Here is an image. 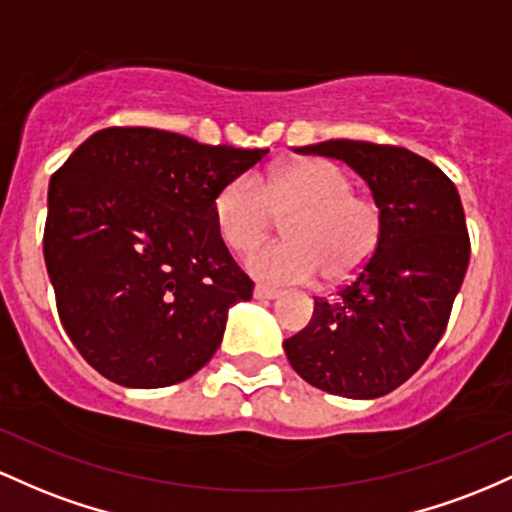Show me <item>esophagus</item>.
I'll return each instance as SVG.
<instances>
[{
	"label": "esophagus",
	"instance_id": "obj_1",
	"mask_svg": "<svg viewBox=\"0 0 512 512\" xmlns=\"http://www.w3.org/2000/svg\"><path fill=\"white\" fill-rule=\"evenodd\" d=\"M280 292L275 290V287H266V285H256L254 287V297L256 300H275Z\"/></svg>",
	"mask_w": 512,
	"mask_h": 512
}]
</instances>
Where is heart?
I'll use <instances>...</instances> for the list:
<instances>
[{"mask_svg": "<svg viewBox=\"0 0 512 512\" xmlns=\"http://www.w3.org/2000/svg\"><path fill=\"white\" fill-rule=\"evenodd\" d=\"M212 215L232 251L246 254L266 239L275 217H285L283 241L246 258V271L271 285H341L365 268L380 244L382 212L336 164L300 159L271 166L256 183L251 176L227 181L215 195Z\"/></svg>", "mask_w": 512, "mask_h": 512, "instance_id": "heart-1", "label": "heart"}]
</instances>
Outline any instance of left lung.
<instances>
[{
  "instance_id": "8db88e82",
  "label": "left lung",
  "mask_w": 512,
  "mask_h": 512,
  "mask_svg": "<svg viewBox=\"0 0 512 512\" xmlns=\"http://www.w3.org/2000/svg\"><path fill=\"white\" fill-rule=\"evenodd\" d=\"M346 162L382 212L375 254L312 321L283 343L292 370L348 399L394 392L438 346L469 266V234L455 183L404 147L326 140L297 147Z\"/></svg>"
}]
</instances>
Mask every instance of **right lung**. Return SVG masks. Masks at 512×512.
I'll return each instance as SVG.
<instances>
[{
  "instance_id": "1",
  "label": "right lung",
  "mask_w": 512,
  "mask_h": 512,
  "mask_svg": "<svg viewBox=\"0 0 512 512\" xmlns=\"http://www.w3.org/2000/svg\"><path fill=\"white\" fill-rule=\"evenodd\" d=\"M266 154L106 128L55 171L45 268L67 336L106 380L157 389L208 365L229 307L254 292L217 232L212 203Z\"/></svg>"
}]
</instances>
